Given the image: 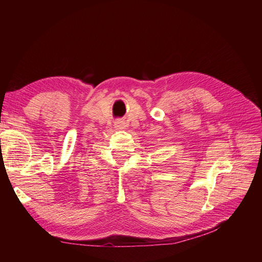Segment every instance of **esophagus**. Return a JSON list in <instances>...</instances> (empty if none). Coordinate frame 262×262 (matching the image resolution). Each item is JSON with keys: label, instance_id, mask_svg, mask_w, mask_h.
<instances>
[{"label": "esophagus", "instance_id": "esophagus-1", "mask_svg": "<svg viewBox=\"0 0 262 262\" xmlns=\"http://www.w3.org/2000/svg\"><path fill=\"white\" fill-rule=\"evenodd\" d=\"M126 127H127V122H125V121L117 120L115 122V128H116V129H125Z\"/></svg>", "mask_w": 262, "mask_h": 262}]
</instances>
